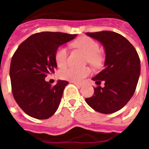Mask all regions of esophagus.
<instances>
[{"instance_id":"1","label":"esophagus","mask_w":149,"mask_h":149,"mask_svg":"<svg viewBox=\"0 0 149 149\" xmlns=\"http://www.w3.org/2000/svg\"><path fill=\"white\" fill-rule=\"evenodd\" d=\"M71 83H72V84H74V85H76L77 86H78L79 88H81V86H82V84H79V83H77V82H71Z\"/></svg>"}]
</instances>
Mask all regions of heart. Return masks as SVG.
Here are the masks:
<instances>
[{"instance_id": "1", "label": "heart", "mask_w": 149, "mask_h": 149, "mask_svg": "<svg viewBox=\"0 0 149 149\" xmlns=\"http://www.w3.org/2000/svg\"><path fill=\"white\" fill-rule=\"evenodd\" d=\"M72 45L86 54V62H88L93 66H98L102 62V56L98 51L99 45L92 38L88 36H81L72 42ZM68 58V51L64 47H60L55 53V62L57 66L63 68L66 65ZM90 74V69L88 67L77 68L74 67L65 68L60 73L63 79L72 82L80 83Z\"/></svg>"}]
</instances>
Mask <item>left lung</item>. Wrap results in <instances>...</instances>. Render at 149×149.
<instances>
[{"label":"left lung","mask_w":149,"mask_h":149,"mask_svg":"<svg viewBox=\"0 0 149 149\" xmlns=\"http://www.w3.org/2000/svg\"><path fill=\"white\" fill-rule=\"evenodd\" d=\"M99 41L106 53L105 68L93 78L97 85L104 81V87H95L94 94L86 98L88 105L101 113L121 110L136 90L140 74L139 55L123 36L112 31L86 33Z\"/></svg>","instance_id":"8db88e82"}]
</instances>
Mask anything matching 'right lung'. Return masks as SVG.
<instances>
[{"label": "right lung", "mask_w": 149, "mask_h": 149, "mask_svg": "<svg viewBox=\"0 0 149 149\" xmlns=\"http://www.w3.org/2000/svg\"><path fill=\"white\" fill-rule=\"evenodd\" d=\"M77 34L41 32L33 34L15 51L10 63L12 92L22 110L38 119H48L58 108L68 81H58L54 86L46 82L48 74L56 68L55 53L59 46Z\"/></svg>", "instance_id": "right-lung-1"}]
</instances>
